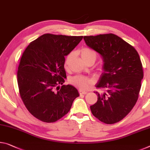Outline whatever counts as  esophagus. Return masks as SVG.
<instances>
[{
  "label": "esophagus",
  "instance_id": "esophagus-1",
  "mask_svg": "<svg viewBox=\"0 0 150 150\" xmlns=\"http://www.w3.org/2000/svg\"><path fill=\"white\" fill-rule=\"evenodd\" d=\"M79 93L80 95H85V94L87 93V91H82V90L79 89Z\"/></svg>",
  "mask_w": 150,
  "mask_h": 150
}]
</instances>
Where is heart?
<instances>
[{
  "label": "heart",
  "mask_w": 150,
  "mask_h": 150,
  "mask_svg": "<svg viewBox=\"0 0 150 150\" xmlns=\"http://www.w3.org/2000/svg\"><path fill=\"white\" fill-rule=\"evenodd\" d=\"M73 53H70L66 56L65 63H64L65 68H67L69 65L70 64L71 59L73 58ZM81 55L85 62L91 60L96 61L97 59V53L96 51L91 48H88V47H85V48L81 50ZM70 82L71 84L75 85L79 89L84 90L87 89L89 87V85L93 83V79L91 78L85 77V76L77 75L71 78Z\"/></svg>",
  "instance_id": "1"
}]
</instances>
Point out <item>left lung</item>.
I'll list each match as a JSON object with an SVG mask.
<instances>
[{
  "instance_id": "obj_1",
  "label": "left lung",
  "mask_w": 150,
  "mask_h": 150,
  "mask_svg": "<svg viewBox=\"0 0 150 150\" xmlns=\"http://www.w3.org/2000/svg\"><path fill=\"white\" fill-rule=\"evenodd\" d=\"M88 47L101 54L103 70L97 88L106 89L97 94L90 106L91 113L101 122L113 124L123 120L136 103L144 77L143 67L134 47L117 35L85 36Z\"/></svg>"
}]
</instances>
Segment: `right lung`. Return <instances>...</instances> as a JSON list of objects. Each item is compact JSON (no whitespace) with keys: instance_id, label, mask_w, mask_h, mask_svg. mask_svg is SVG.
<instances>
[{"instance_id":"add662e5","label":"right lung","mask_w":150,"mask_h":150,"mask_svg":"<svg viewBox=\"0 0 150 150\" xmlns=\"http://www.w3.org/2000/svg\"><path fill=\"white\" fill-rule=\"evenodd\" d=\"M83 36L44 34L28 45L17 71L20 96L28 111L38 120L53 123L66 115L77 89L63 85L66 78L65 56L79 43Z\"/></svg>"}]
</instances>
